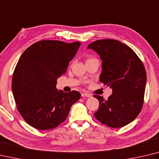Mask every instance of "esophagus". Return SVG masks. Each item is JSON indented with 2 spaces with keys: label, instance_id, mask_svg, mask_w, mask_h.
Segmentation results:
<instances>
[{
  "label": "esophagus",
  "instance_id": "obj_1",
  "mask_svg": "<svg viewBox=\"0 0 159 159\" xmlns=\"http://www.w3.org/2000/svg\"><path fill=\"white\" fill-rule=\"evenodd\" d=\"M81 96L83 97H88V98H89V97H92V95L90 94H89V93H85V92H83V93L81 94Z\"/></svg>",
  "mask_w": 159,
  "mask_h": 159
}]
</instances>
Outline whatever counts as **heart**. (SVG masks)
<instances>
[{
	"mask_svg": "<svg viewBox=\"0 0 159 159\" xmlns=\"http://www.w3.org/2000/svg\"><path fill=\"white\" fill-rule=\"evenodd\" d=\"M92 59H94V58H92V57H89V58L87 60V61H88V60H92Z\"/></svg>",
	"mask_w": 159,
	"mask_h": 159,
	"instance_id": "1",
	"label": "heart"
}]
</instances>
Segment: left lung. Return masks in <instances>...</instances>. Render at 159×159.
<instances>
[{
  "mask_svg": "<svg viewBox=\"0 0 159 159\" xmlns=\"http://www.w3.org/2000/svg\"><path fill=\"white\" fill-rule=\"evenodd\" d=\"M102 60L99 80L112 89L107 100L99 102L94 114L97 120L111 128H121L133 122L143 105L147 75L143 62L128 46L115 39H100L88 46Z\"/></svg>",
  "mask_w": 159,
  "mask_h": 159,
  "instance_id": "left-lung-1",
  "label": "left lung"
}]
</instances>
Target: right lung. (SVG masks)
I'll list each match as a JSON object with an SVG mask.
<instances>
[{"instance_id":"add662e5","label":"right lung","mask_w":159,"mask_h":159,"mask_svg":"<svg viewBox=\"0 0 159 159\" xmlns=\"http://www.w3.org/2000/svg\"><path fill=\"white\" fill-rule=\"evenodd\" d=\"M81 44L42 40L20 57L14 70L11 89L17 109L28 125L49 130L67 119L79 92L57 90L56 80L64 74Z\"/></svg>"}]
</instances>
